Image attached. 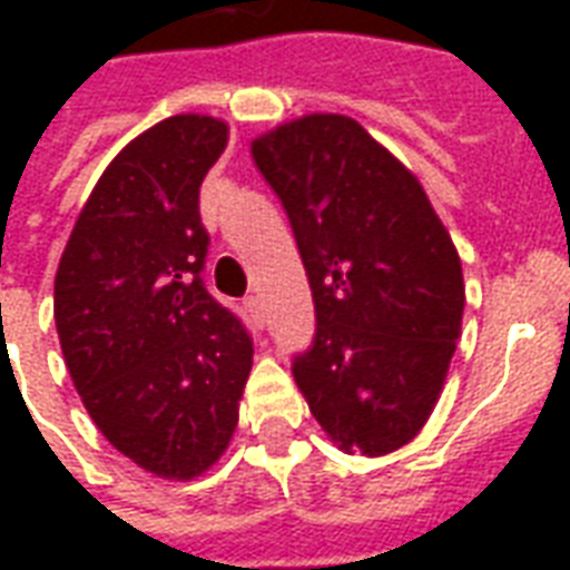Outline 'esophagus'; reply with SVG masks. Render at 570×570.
<instances>
[{
  "label": "esophagus",
  "mask_w": 570,
  "mask_h": 570,
  "mask_svg": "<svg viewBox=\"0 0 570 570\" xmlns=\"http://www.w3.org/2000/svg\"><path fill=\"white\" fill-rule=\"evenodd\" d=\"M244 308L249 311V317H253V323H256V326H262V323H265V314H262L259 298H256V296H249L247 302H244Z\"/></svg>",
  "instance_id": "34e87169"
}]
</instances>
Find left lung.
Masks as SVG:
<instances>
[{"label": "left lung", "instance_id": "obj_1", "mask_svg": "<svg viewBox=\"0 0 570 570\" xmlns=\"http://www.w3.org/2000/svg\"><path fill=\"white\" fill-rule=\"evenodd\" d=\"M308 272L317 335L293 375L326 436L391 454L442 394L464 274L419 176L347 116L311 112L249 142Z\"/></svg>", "mask_w": 570, "mask_h": 570}]
</instances>
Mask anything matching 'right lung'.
<instances>
[{"label": "right lung", "mask_w": 570, "mask_h": 570, "mask_svg": "<svg viewBox=\"0 0 570 570\" xmlns=\"http://www.w3.org/2000/svg\"><path fill=\"white\" fill-rule=\"evenodd\" d=\"M223 118L170 116L118 151L85 200L55 277L72 384L118 452L161 479L207 473L235 436L253 342L204 289L198 191Z\"/></svg>", "instance_id": "1"}]
</instances>
